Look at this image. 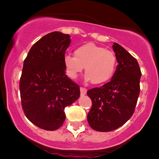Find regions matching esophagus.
Returning a JSON list of instances; mask_svg holds the SVG:
<instances>
[{
	"mask_svg": "<svg viewBox=\"0 0 159 159\" xmlns=\"http://www.w3.org/2000/svg\"><path fill=\"white\" fill-rule=\"evenodd\" d=\"M80 94L82 95V96H84V95L86 94V92H87V90H86V89H85V88L83 87H80Z\"/></svg>",
	"mask_w": 159,
	"mask_h": 159,
	"instance_id": "esophagus-1",
	"label": "esophagus"
}]
</instances>
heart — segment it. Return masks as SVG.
Listing matches in <instances>:
<instances>
[{"mask_svg": "<svg viewBox=\"0 0 159 159\" xmlns=\"http://www.w3.org/2000/svg\"><path fill=\"white\" fill-rule=\"evenodd\" d=\"M74 55L66 54L63 58L66 73L75 80L85 67L86 81L102 85L112 78L116 68V57L112 52L93 43H84L76 47Z\"/></svg>", "mask_w": 159, "mask_h": 159, "instance_id": "1", "label": "heart"}]
</instances>
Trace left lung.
I'll return each mask as SVG.
<instances>
[{
  "instance_id": "1",
  "label": "left lung",
  "mask_w": 159,
  "mask_h": 159,
  "mask_svg": "<svg viewBox=\"0 0 159 159\" xmlns=\"http://www.w3.org/2000/svg\"><path fill=\"white\" fill-rule=\"evenodd\" d=\"M117 67L109 83L87 92L92 108L87 115L89 125L98 132L119 128L132 117L140 93L142 73L136 59L122 46L114 43Z\"/></svg>"
}]
</instances>
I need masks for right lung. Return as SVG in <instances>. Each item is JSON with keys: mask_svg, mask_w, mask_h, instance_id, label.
I'll return each mask as SVG.
<instances>
[{"mask_svg": "<svg viewBox=\"0 0 159 159\" xmlns=\"http://www.w3.org/2000/svg\"><path fill=\"white\" fill-rule=\"evenodd\" d=\"M70 36L54 31L30 48L20 80L21 105L26 117L39 128L59 129L64 109L79 99L80 86L65 74L63 58Z\"/></svg>", "mask_w": 159, "mask_h": 159, "instance_id": "1", "label": "right lung"}]
</instances>
